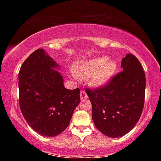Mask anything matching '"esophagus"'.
<instances>
[{
    "mask_svg": "<svg viewBox=\"0 0 161 161\" xmlns=\"http://www.w3.org/2000/svg\"><path fill=\"white\" fill-rule=\"evenodd\" d=\"M80 98H81V100H86V99L88 98V95H87L86 92L81 91V92H80Z\"/></svg>",
    "mask_w": 161,
    "mask_h": 161,
    "instance_id": "obj_1",
    "label": "esophagus"
}]
</instances>
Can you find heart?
Returning a JSON list of instances; mask_svg holds the SVG:
<instances>
[{
  "label": "heart",
  "mask_w": 161,
  "mask_h": 161,
  "mask_svg": "<svg viewBox=\"0 0 161 161\" xmlns=\"http://www.w3.org/2000/svg\"><path fill=\"white\" fill-rule=\"evenodd\" d=\"M117 69L118 64L116 60L101 57L75 63L73 73L79 77L89 76L92 86L102 87L110 82Z\"/></svg>",
  "instance_id": "obj_1"
}]
</instances>
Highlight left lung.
<instances>
[{"label":"left lung","mask_w":161,"mask_h":161,"mask_svg":"<svg viewBox=\"0 0 161 161\" xmlns=\"http://www.w3.org/2000/svg\"><path fill=\"white\" fill-rule=\"evenodd\" d=\"M123 71L107 86L86 89L92 105V119L100 132L110 138L125 136L142 115L145 75L137 57L127 53L122 60Z\"/></svg>","instance_id":"left-lung-1"}]
</instances>
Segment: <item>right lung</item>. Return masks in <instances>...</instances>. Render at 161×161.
Segmentation results:
<instances>
[{"instance_id": "add662e5", "label": "right lung", "mask_w": 161, "mask_h": 161, "mask_svg": "<svg viewBox=\"0 0 161 161\" xmlns=\"http://www.w3.org/2000/svg\"><path fill=\"white\" fill-rule=\"evenodd\" d=\"M60 65L44 49L31 53L19 73V107L28 124L53 137L66 129L80 103V90L66 89Z\"/></svg>"}]
</instances>
